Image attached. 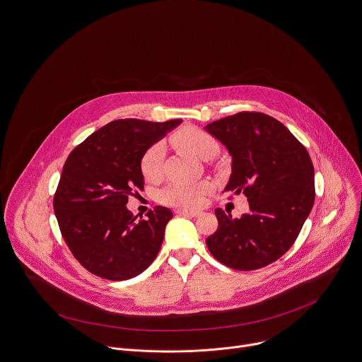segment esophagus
Wrapping results in <instances>:
<instances>
[{"mask_svg":"<svg viewBox=\"0 0 362 362\" xmlns=\"http://www.w3.org/2000/svg\"><path fill=\"white\" fill-rule=\"evenodd\" d=\"M177 214H178V216H189V217H197V216L202 214V211H198V210H185V209H178V210H177Z\"/></svg>","mask_w":362,"mask_h":362,"instance_id":"1","label":"esophagus"}]
</instances>
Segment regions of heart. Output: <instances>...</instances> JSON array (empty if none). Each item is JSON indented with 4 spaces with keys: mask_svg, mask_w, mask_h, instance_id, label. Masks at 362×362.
<instances>
[{
    "mask_svg": "<svg viewBox=\"0 0 362 362\" xmlns=\"http://www.w3.org/2000/svg\"><path fill=\"white\" fill-rule=\"evenodd\" d=\"M171 142L203 160L214 158L220 149V145L214 136L192 127L177 132L171 138ZM164 156L165 145L163 142H155L144 152L141 158V171L148 181H156L163 175ZM207 191L209 185L206 182H171L160 191L159 198L160 202L168 206L195 207L203 202V197Z\"/></svg>",
    "mask_w": 362,
    "mask_h": 362,
    "instance_id": "heart-1",
    "label": "heart"
}]
</instances>
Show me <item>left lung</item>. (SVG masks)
<instances>
[{"label":"left lung","instance_id":"8db88e82","mask_svg":"<svg viewBox=\"0 0 362 362\" xmlns=\"http://www.w3.org/2000/svg\"><path fill=\"white\" fill-rule=\"evenodd\" d=\"M231 156L226 192L245 194L249 213L233 218L216 209L210 253L235 270L264 267L284 256L315 202V171L306 148L277 119L240 112L206 128Z\"/></svg>","mask_w":362,"mask_h":362}]
</instances>
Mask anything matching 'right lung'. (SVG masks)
Returning a JSON list of instances; mask_svg holds the SVG:
<instances>
[{"instance_id":"right-lung-1","label":"right lung","mask_w":362,"mask_h":362,"mask_svg":"<svg viewBox=\"0 0 362 362\" xmlns=\"http://www.w3.org/2000/svg\"><path fill=\"white\" fill-rule=\"evenodd\" d=\"M181 122L117 119L67 156L53 207L66 245L90 273L127 280L156 257L173 211L156 206L136 220L127 207L128 197L144 189V152Z\"/></svg>"}]
</instances>
